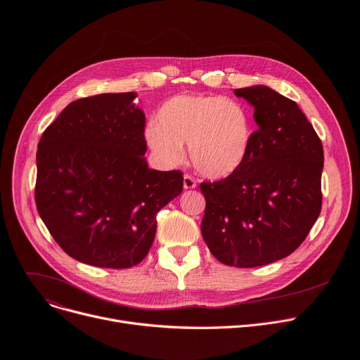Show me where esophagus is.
<instances>
[{"label": "esophagus", "instance_id": "34e87169", "mask_svg": "<svg viewBox=\"0 0 360 360\" xmlns=\"http://www.w3.org/2000/svg\"><path fill=\"white\" fill-rule=\"evenodd\" d=\"M197 186V182L195 179L191 176V175H184V188L185 190H193V188Z\"/></svg>", "mask_w": 360, "mask_h": 360}]
</instances>
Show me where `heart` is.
I'll use <instances>...</instances> for the list:
<instances>
[{"instance_id": "obj_1", "label": "heart", "mask_w": 360, "mask_h": 360, "mask_svg": "<svg viewBox=\"0 0 360 360\" xmlns=\"http://www.w3.org/2000/svg\"><path fill=\"white\" fill-rule=\"evenodd\" d=\"M144 140L165 167L184 159V143L194 167L204 176L232 175L247 159L252 141V120L240 102L213 94H176L150 121Z\"/></svg>"}]
</instances>
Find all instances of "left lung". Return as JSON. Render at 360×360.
I'll return each mask as SVG.
<instances>
[{"mask_svg":"<svg viewBox=\"0 0 360 360\" xmlns=\"http://www.w3.org/2000/svg\"><path fill=\"white\" fill-rule=\"evenodd\" d=\"M254 106L258 129L242 166L200 185L201 233L226 266L251 269L290 255L321 213L324 150L296 102L267 86L236 89Z\"/></svg>","mask_w":360,"mask_h":360,"instance_id":"left-lung-1","label":"left lung"}]
</instances>
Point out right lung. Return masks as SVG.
I'll list each match as a JSON object with an SVG mask.
<instances>
[{"label":"right lung","instance_id":"add662e5","mask_svg":"<svg viewBox=\"0 0 360 360\" xmlns=\"http://www.w3.org/2000/svg\"><path fill=\"white\" fill-rule=\"evenodd\" d=\"M137 93L71 102L36 153L37 212L60 247L80 262L129 269L147 255L156 214L182 193L181 170L150 169Z\"/></svg>","mask_w":360,"mask_h":360}]
</instances>
